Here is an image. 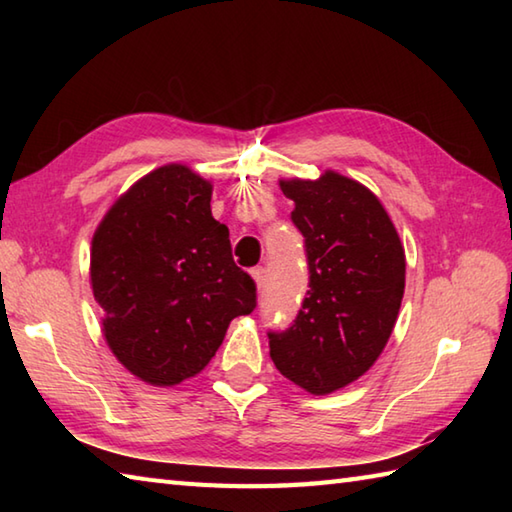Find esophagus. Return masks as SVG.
<instances>
[{"label":"esophagus","mask_w":512,"mask_h":512,"mask_svg":"<svg viewBox=\"0 0 512 512\" xmlns=\"http://www.w3.org/2000/svg\"><path fill=\"white\" fill-rule=\"evenodd\" d=\"M250 277H253V281H255L257 292H262L264 286H266V268H262V266L253 268V270H250Z\"/></svg>","instance_id":"34e87169"}]
</instances>
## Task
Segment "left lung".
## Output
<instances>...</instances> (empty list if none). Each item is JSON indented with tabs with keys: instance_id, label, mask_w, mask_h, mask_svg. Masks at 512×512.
Returning a JSON list of instances; mask_svg holds the SVG:
<instances>
[{
	"instance_id": "obj_1",
	"label": "left lung",
	"mask_w": 512,
	"mask_h": 512,
	"mask_svg": "<svg viewBox=\"0 0 512 512\" xmlns=\"http://www.w3.org/2000/svg\"><path fill=\"white\" fill-rule=\"evenodd\" d=\"M306 237L310 290L295 323L270 332V358L292 383L325 396L361 378L383 354L405 295V248L365 184L332 169L281 178Z\"/></svg>"
}]
</instances>
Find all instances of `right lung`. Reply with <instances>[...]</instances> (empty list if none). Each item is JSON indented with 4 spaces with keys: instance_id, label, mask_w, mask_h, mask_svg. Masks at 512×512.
Returning a JSON list of instances; mask_svg holds the SVG:
<instances>
[{
    "instance_id": "add662e5",
    "label": "right lung",
    "mask_w": 512,
    "mask_h": 512,
    "mask_svg": "<svg viewBox=\"0 0 512 512\" xmlns=\"http://www.w3.org/2000/svg\"><path fill=\"white\" fill-rule=\"evenodd\" d=\"M211 195L209 180L169 162L134 182L94 231L90 281L105 343L147 385L198 376L231 321L255 308Z\"/></svg>"
}]
</instances>
